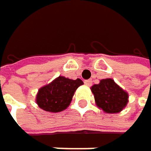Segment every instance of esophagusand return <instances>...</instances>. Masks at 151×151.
<instances>
[{"label": "esophagus", "instance_id": "34e87169", "mask_svg": "<svg viewBox=\"0 0 151 151\" xmlns=\"http://www.w3.org/2000/svg\"><path fill=\"white\" fill-rule=\"evenodd\" d=\"M85 84L87 86H90L92 85V80L91 79H88V80H86L85 81Z\"/></svg>", "mask_w": 151, "mask_h": 151}]
</instances>
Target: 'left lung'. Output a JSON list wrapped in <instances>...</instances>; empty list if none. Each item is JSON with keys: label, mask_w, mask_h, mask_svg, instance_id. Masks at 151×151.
Returning a JSON list of instances; mask_svg holds the SVG:
<instances>
[{"label": "left lung", "mask_w": 151, "mask_h": 151, "mask_svg": "<svg viewBox=\"0 0 151 151\" xmlns=\"http://www.w3.org/2000/svg\"><path fill=\"white\" fill-rule=\"evenodd\" d=\"M96 106L108 114L122 111L129 102V95L111 78L100 80L91 87Z\"/></svg>", "instance_id": "8db88e82"}]
</instances>
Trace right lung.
Returning <instances> with one entry per match:
<instances>
[{
  "label": "right lung",
  "instance_id": "right-lung-1",
  "mask_svg": "<svg viewBox=\"0 0 151 151\" xmlns=\"http://www.w3.org/2000/svg\"><path fill=\"white\" fill-rule=\"evenodd\" d=\"M81 79H69L58 76L53 82L41 87L36 95V103L40 108L48 112H61L72 101L76 89L83 85Z\"/></svg>",
  "mask_w": 151,
  "mask_h": 151
}]
</instances>
